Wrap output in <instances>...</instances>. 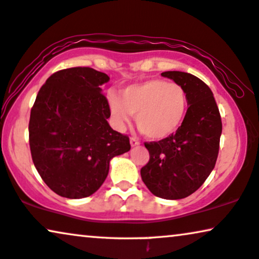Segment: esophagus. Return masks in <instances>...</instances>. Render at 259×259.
<instances>
[{
  "label": "esophagus",
  "instance_id": "obj_1",
  "mask_svg": "<svg viewBox=\"0 0 259 259\" xmlns=\"http://www.w3.org/2000/svg\"><path fill=\"white\" fill-rule=\"evenodd\" d=\"M130 144H132L133 147H136V146H139L140 144V141L136 139V137H132V139H130Z\"/></svg>",
  "mask_w": 259,
  "mask_h": 259
}]
</instances>
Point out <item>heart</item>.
<instances>
[{
	"instance_id": "1",
	"label": "heart",
	"mask_w": 259,
	"mask_h": 259,
	"mask_svg": "<svg viewBox=\"0 0 259 259\" xmlns=\"http://www.w3.org/2000/svg\"><path fill=\"white\" fill-rule=\"evenodd\" d=\"M112 118L124 126L135 115L140 132L153 140L173 135L184 122L188 109V96L184 86L162 79H150L127 86L118 96L109 95Z\"/></svg>"
}]
</instances>
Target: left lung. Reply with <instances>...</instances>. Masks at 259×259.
I'll list each match as a JSON object with an SVG mask.
<instances>
[{
    "label": "left lung",
    "mask_w": 259,
    "mask_h": 259,
    "mask_svg": "<svg viewBox=\"0 0 259 259\" xmlns=\"http://www.w3.org/2000/svg\"><path fill=\"white\" fill-rule=\"evenodd\" d=\"M161 74L184 86L189 106L177 133L144 143L149 161L141 169V177L154 195L178 200L194 193L211 174L223 125L211 89L201 79L180 71Z\"/></svg>",
    "instance_id": "obj_1"
}]
</instances>
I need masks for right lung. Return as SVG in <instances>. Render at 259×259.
<instances>
[{
	"label": "right lung",
	"instance_id": "obj_1",
	"mask_svg": "<svg viewBox=\"0 0 259 259\" xmlns=\"http://www.w3.org/2000/svg\"><path fill=\"white\" fill-rule=\"evenodd\" d=\"M109 75L91 67L55 72L30 110L29 147L45 184L58 195L81 199L105 181L110 160L130 150L129 137L109 125L101 86Z\"/></svg>",
	"mask_w": 259,
	"mask_h": 259
}]
</instances>
